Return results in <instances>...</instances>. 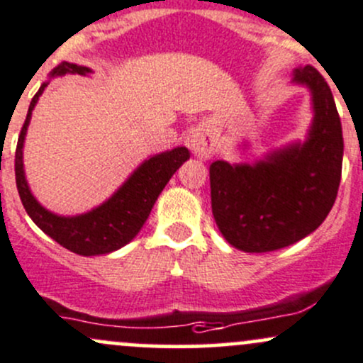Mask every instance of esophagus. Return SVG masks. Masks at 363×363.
I'll use <instances>...</instances> for the list:
<instances>
[{"instance_id": "34e87169", "label": "esophagus", "mask_w": 363, "mask_h": 363, "mask_svg": "<svg viewBox=\"0 0 363 363\" xmlns=\"http://www.w3.org/2000/svg\"><path fill=\"white\" fill-rule=\"evenodd\" d=\"M188 146L198 158H208L213 155V140L208 133L196 132L188 139Z\"/></svg>"}]
</instances>
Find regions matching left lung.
Listing matches in <instances>:
<instances>
[{
    "instance_id": "1",
    "label": "left lung",
    "mask_w": 363,
    "mask_h": 363,
    "mask_svg": "<svg viewBox=\"0 0 363 363\" xmlns=\"http://www.w3.org/2000/svg\"><path fill=\"white\" fill-rule=\"evenodd\" d=\"M294 82L313 95V127L304 144L274 151L255 165H211L212 213L224 238L243 252H272L299 242L325 220L342 170V130L330 86L315 67Z\"/></svg>"
}]
</instances>
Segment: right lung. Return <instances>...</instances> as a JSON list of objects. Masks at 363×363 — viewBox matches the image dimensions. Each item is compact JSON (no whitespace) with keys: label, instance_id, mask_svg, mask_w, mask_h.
Returning <instances> with one entry per match:
<instances>
[{"label":"right lung","instance_id":"obj_1","mask_svg":"<svg viewBox=\"0 0 363 363\" xmlns=\"http://www.w3.org/2000/svg\"><path fill=\"white\" fill-rule=\"evenodd\" d=\"M66 72L86 74L90 69L62 62L52 71V76H60ZM47 85L48 83H43L30 101L28 116L18 135L17 150H15V182H17L18 196L34 224L64 249L79 255L109 254L127 245L140 231L158 194L163 191L175 170L189 158V151L186 147H175L146 160L106 203L89 213L76 217L55 216L41 207L36 198L30 194L24 175V163H22V147H24L30 113Z\"/></svg>","mask_w":363,"mask_h":363}]
</instances>
